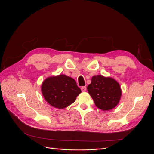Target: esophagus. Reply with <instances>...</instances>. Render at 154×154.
I'll list each match as a JSON object with an SVG mask.
<instances>
[{
	"instance_id": "esophagus-1",
	"label": "esophagus",
	"mask_w": 154,
	"mask_h": 154,
	"mask_svg": "<svg viewBox=\"0 0 154 154\" xmlns=\"http://www.w3.org/2000/svg\"><path fill=\"white\" fill-rule=\"evenodd\" d=\"M81 90H82V92L86 91V86H82V87L81 88Z\"/></svg>"
}]
</instances>
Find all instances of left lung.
I'll return each mask as SVG.
<instances>
[{"instance_id": "8db88e82", "label": "left lung", "mask_w": 154, "mask_h": 154, "mask_svg": "<svg viewBox=\"0 0 154 154\" xmlns=\"http://www.w3.org/2000/svg\"><path fill=\"white\" fill-rule=\"evenodd\" d=\"M87 90L96 106L103 111H109L115 108L122 95L120 85L115 79L100 75L92 77Z\"/></svg>"}]
</instances>
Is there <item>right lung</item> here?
<instances>
[{
    "label": "right lung",
    "mask_w": 154,
    "mask_h": 154,
    "mask_svg": "<svg viewBox=\"0 0 154 154\" xmlns=\"http://www.w3.org/2000/svg\"><path fill=\"white\" fill-rule=\"evenodd\" d=\"M44 98L51 106L63 109L74 103L81 90L72 77L64 74L46 78L41 85Z\"/></svg>",
    "instance_id": "1"
}]
</instances>
